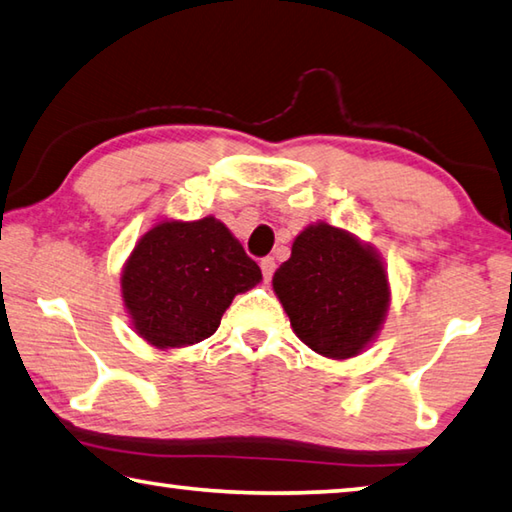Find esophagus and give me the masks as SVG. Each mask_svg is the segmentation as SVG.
Returning <instances> with one entry per match:
<instances>
[{
	"label": "esophagus",
	"mask_w": 512,
	"mask_h": 512,
	"mask_svg": "<svg viewBox=\"0 0 512 512\" xmlns=\"http://www.w3.org/2000/svg\"><path fill=\"white\" fill-rule=\"evenodd\" d=\"M259 266H262L264 282L271 280V277H273V271H275V259H273V257H264L262 262H259Z\"/></svg>",
	"instance_id": "34e87169"
}]
</instances>
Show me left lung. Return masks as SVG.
<instances>
[{"instance_id":"8db88e82","label":"left lung","mask_w":512,"mask_h":512,"mask_svg":"<svg viewBox=\"0 0 512 512\" xmlns=\"http://www.w3.org/2000/svg\"><path fill=\"white\" fill-rule=\"evenodd\" d=\"M295 336L324 358H356L383 329L392 291L378 250L345 228L318 221L295 237L273 275Z\"/></svg>"}]
</instances>
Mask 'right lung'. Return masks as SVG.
I'll return each instance as SVG.
<instances>
[{"label": "right lung", "mask_w": 512, "mask_h": 512, "mask_svg": "<svg viewBox=\"0 0 512 512\" xmlns=\"http://www.w3.org/2000/svg\"><path fill=\"white\" fill-rule=\"evenodd\" d=\"M259 282V266L219 219H161L129 253L120 295L138 338L167 351L210 338L235 295Z\"/></svg>", "instance_id": "1"}]
</instances>
